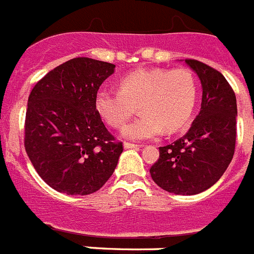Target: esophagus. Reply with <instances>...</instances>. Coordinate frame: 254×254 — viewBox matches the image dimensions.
<instances>
[{
  "label": "esophagus",
  "instance_id": "esophagus-1",
  "mask_svg": "<svg viewBox=\"0 0 254 254\" xmlns=\"http://www.w3.org/2000/svg\"><path fill=\"white\" fill-rule=\"evenodd\" d=\"M123 147L126 150H131V149H140V145H136V143H131V142H125L123 143Z\"/></svg>",
  "mask_w": 254,
  "mask_h": 254
}]
</instances>
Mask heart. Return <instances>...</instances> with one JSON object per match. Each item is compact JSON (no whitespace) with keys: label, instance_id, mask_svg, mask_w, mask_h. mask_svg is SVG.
<instances>
[{"label":"heart","instance_id":"1","mask_svg":"<svg viewBox=\"0 0 254 254\" xmlns=\"http://www.w3.org/2000/svg\"><path fill=\"white\" fill-rule=\"evenodd\" d=\"M197 98L194 76L187 68H143L126 75L120 91L102 87L94 107L98 116L113 128H120L138 107L140 118L122 129L123 138L149 141L161 133H173L190 121Z\"/></svg>","mask_w":254,"mask_h":254}]
</instances>
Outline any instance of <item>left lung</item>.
I'll use <instances>...</instances> for the list:
<instances>
[{
	"label": "left lung",
	"instance_id": "1",
	"mask_svg": "<svg viewBox=\"0 0 254 254\" xmlns=\"http://www.w3.org/2000/svg\"><path fill=\"white\" fill-rule=\"evenodd\" d=\"M185 62L201 81V111L183 137L159 147L150 174L164 190L192 196L214 186L232 161L238 112L234 91L219 71L196 60Z\"/></svg>",
	"mask_w": 254,
	"mask_h": 254
}]
</instances>
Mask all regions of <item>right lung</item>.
Returning <instances> with one entry per match:
<instances>
[{
    "label": "right lung",
    "mask_w": 254,
    "mask_h": 254,
    "mask_svg": "<svg viewBox=\"0 0 254 254\" xmlns=\"http://www.w3.org/2000/svg\"><path fill=\"white\" fill-rule=\"evenodd\" d=\"M116 64L78 57L52 69L33 87L25 120V150L53 190L84 196L105 185L123 151L94 107Z\"/></svg>",
    "instance_id": "obj_1"
}]
</instances>
